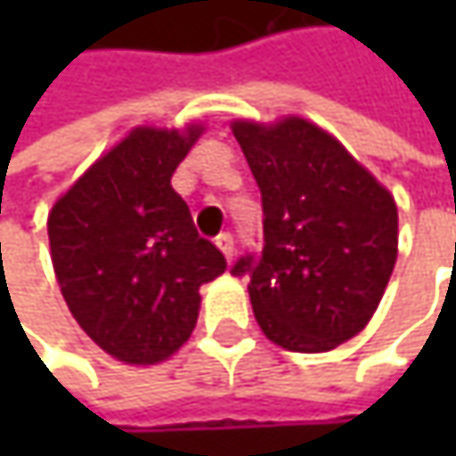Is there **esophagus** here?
<instances>
[{
    "label": "esophagus",
    "instance_id": "esophagus-1",
    "mask_svg": "<svg viewBox=\"0 0 456 456\" xmlns=\"http://www.w3.org/2000/svg\"><path fill=\"white\" fill-rule=\"evenodd\" d=\"M216 245H219V250L227 256V261H232V256H234V237H232L229 232H224V234L216 237Z\"/></svg>",
    "mask_w": 456,
    "mask_h": 456
}]
</instances>
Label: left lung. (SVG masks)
I'll return each mask as SVG.
<instances>
[{
    "label": "left lung",
    "mask_w": 456,
    "mask_h": 456,
    "mask_svg": "<svg viewBox=\"0 0 456 456\" xmlns=\"http://www.w3.org/2000/svg\"><path fill=\"white\" fill-rule=\"evenodd\" d=\"M232 134L261 190L264 245L229 272L250 280L253 314L269 340L298 354L330 351L364 330L386 293L396 203L338 139L304 118L237 121Z\"/></svg>",
    "instance_id": "left-lung-1"
}]
</instances>
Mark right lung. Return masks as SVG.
<instances>
[{
  "label": "right lung",
  "mask_w": 456,
  "mask_h": 456,
  "mask_svg": "<svg viewBox=\"0 0 456 456\" xmlns=\"http://www.w3.org/2000/svg\"><path fill=\"white\" fill-rule=\"evenodd\" d=\"M200 132H132L54 203L46 222L70 314L102 351L129 364L171 356L195 330L200 285L227 269L171 187Z\"/></svg>",
  "instance_id": "add662e5"
}]
</instances>
